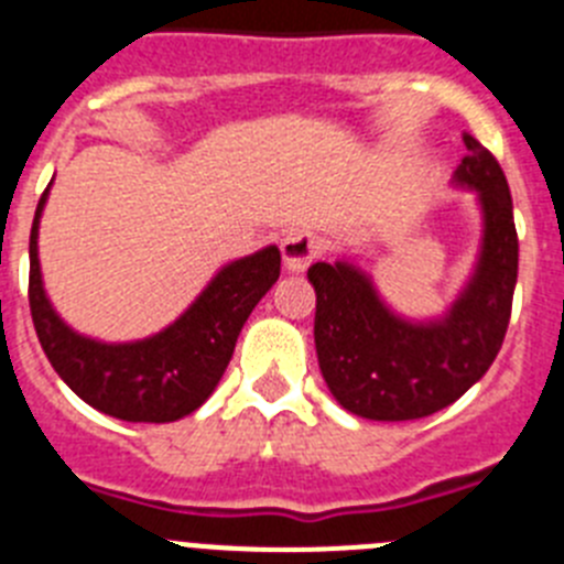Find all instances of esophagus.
Segmentation results:
<instances>
[{"mask_svg":"<svg viewBox=\"0 0 564 564\" xmlns=\"http://www.w3.org/2000/svg\"><path fill=\"white\" fill-rule=\"evenodd\" d=\"M321 249H323V238L306 227L289 229L281 241L283 263H286L289 272H303V269L310 267L317 254H321Z\"/></svg>","mask_w":564,"mask_h":564,"instance_id":"1","label":"esophagus"}]
</instances>
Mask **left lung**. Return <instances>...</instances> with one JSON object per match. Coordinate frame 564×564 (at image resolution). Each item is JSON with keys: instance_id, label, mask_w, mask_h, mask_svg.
Segmentation results:
<instances>
[{"instance_id": "8db88e82", "label": "left lung", "mask_w": 564, "mask_h": 564, "mask_svg": "<svg viewBox=\"0 0 564 564\" xmlns=\"http://www.w3.org/2000/svg\"><path fill=\"white\" fill-rule=\"evenodd\" d=\"M465 147L457 181L479 193L486 238L477 272L448 317L405 323L349 263L310 267L317 364L337 403L357 417H429L463 398L502 349L519 269L511 189L491 150L471 135Z\"/></svg>"}]
</instances>
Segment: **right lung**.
<instances>
[{
	"instance_id": "right-lung-1",
	"label": "right lung",
	"mask_w": 564,
	"mask_h": 564,
	"mask_svg": "<svg viewBox=\"0 0 564 564\" xmlns=\"http://www.w3.org/2000/svg\"><path fill=\"white\" fill-rule=\"evenodd\" d=\"M39 198L31 227V301L33 329L58 377L93 409L127 423H173L187 417L209 398L232 360L235 340L249 312L281 275V252H261L224 267L173 326L139 343L107 346L76 335L58 321L39 275Z\"/></svg>"
}]
</instances>
